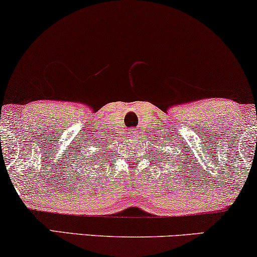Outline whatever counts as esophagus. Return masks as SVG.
I'll list each match as a JSON object with an SVG mask.
<instances>
[{
  "label": "esophagus",
  "instance_id": "esophagus-1",
  "mask_svg": "<svg viewBox=\"0 0 257 257\" xmlns=\"http://www.w3.org/2000/svg\"><path fill=\"white\" fill-rule=\"evenodd\" d=\"M128 134H129V136H132V138H136V135H138V132H136L135 128H132V129H129V131H128Z\"/></svg>",
  "mask_w": 257,
  "mask_h": 257
}]
</instances>
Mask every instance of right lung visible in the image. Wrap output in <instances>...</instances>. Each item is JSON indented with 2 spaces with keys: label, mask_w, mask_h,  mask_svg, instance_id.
Listing matches in <instances>:
<instances>
[{
  "label": "right lung",
  "mask_w": 257,
  "mask_h": 257,
  "mask_svg": "<svg viewBox=\"0 0 257 257\" xmlns=\"http://www.w3.org/2000/svg\"><path fill=\"white\" fill-rule=\"evenodd\" d=\"M96 148H98V147H96ZM96 153L97 152H95L92 155H89V157L86 158V162H87L86 167H91V168H93V170H96L95 167H92L93 165H98L99 161L104 160V159H103V154H100V158H98L99 154H96ZM104 154H105V153H104ZM104 157H106V155H104ZM89 163L90 164V165H88ZM98 170H99V168H98Z\"/></svg>",
  "instance_id": "right-lung-1"
}]
</instances>
